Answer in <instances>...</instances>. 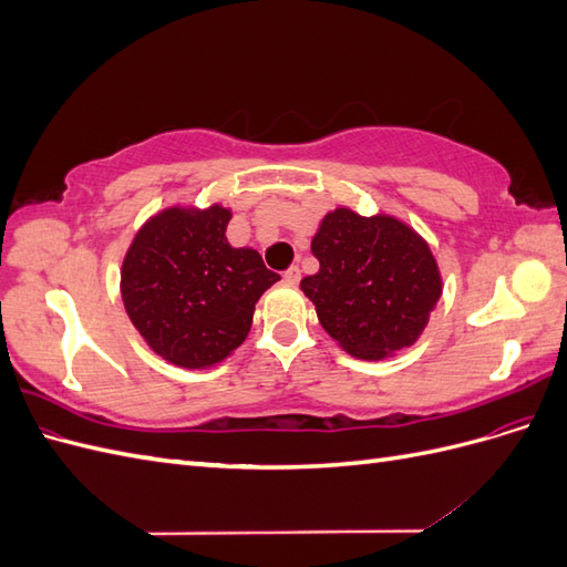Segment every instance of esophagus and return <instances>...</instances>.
<instances>
[{
  "mask_svg": "<svg viewBox=\"0 0 567 567\" xmlns=\"http://www.w3.org/2000/svg\"><path fill=\"white\" fill-rule=\"evenodd\" d=\"M284 281L286 284H290V286H296L298 281H300V267H288L286 271H284Z\"/></svg>",
  "mask_w": 567,
  "mask_h": 567,
  "instance_id": "obj_1",
  "label": "esophagus"
}]
</instances>
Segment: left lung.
Instances as JSON below:
<instances>
[{"label": "left lung", "instance_id": "left-lung-1", "mask_svg": "<svg viewBox=\"0 0 567 567\" xmlns=\"http://www.w3.org/2000/svg\"><path fill=\"white\" fill-rule=\"evenodd\" d=\"M312 252L319 271L300 288L326 333L362 359L414 346L442 293L435 257L416 231L338 208L323 217Z\"/></svg>", "mask_w": 567, "mask_h": 567}]
</instances>
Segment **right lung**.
Returning <instances> with one entry per match:
<instances>
[{
  "mask_svg": "<svg viewBox=\"0 0 567 567\" xmlns=\"http://www.w3.org/2000/svg\"><path fill=\"white\" fill-rule=\"evenodd\" d=\"M231 213L169 208L134 236L120 290L136 331L167 362L203 369L246 340L255 302L281 277L250 248H231Z\"/></svg>",
  "mask_w": 567,
  "mask_h": 567,
  "instance_id": "obj_1",
  "label": "right lung"
}]
</instances>
